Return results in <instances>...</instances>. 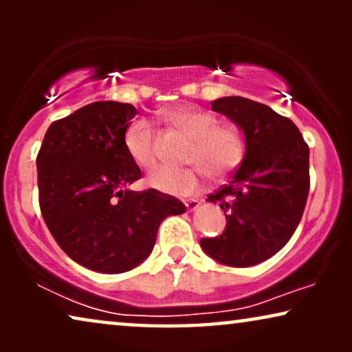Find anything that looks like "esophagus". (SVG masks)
<instances>
[{
  "instance_id": "obj_1",
  "label": "esophagus",
  "mask_w": 352,
  "mask_h": 352,
  "mask_svg": "<svg viewBox=\"0 0 352 352\" xmlns=\"http://www.w3.org/2000/svg\"><path fill=\"white\" fill-rule=\"evenodd\" d=\"M184 205H186V210L187 211H192V210H195L197 206L200 205V201H197V200H186Z\"/></svg>"
}]
</instances>
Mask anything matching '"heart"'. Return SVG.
<instances>
[{"mask_svg": "<svg viewBox=\"0 0 352 352\" xmlns=\"http://www.w3.org/2000/svg\"><path fill=\"white\" fill-rule=\"evenodd\" d=\"M165 118L192 141L187 165L199 166L210 179L219 181L234 173L243 162L245 139L234 126H221L219 118L194 105H177L165 112ZM123 144L133 163L151 170L157 162L155 129L146 120L126 128ZM200 170L158 168L147 177V184L168 195L189 197L201 189Z\"/></svg>", "mask_w": 352, "mask_h": 352, "instance_id": "heart-1", "label": "heart"}]
</instances>
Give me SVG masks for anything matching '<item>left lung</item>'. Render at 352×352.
I'll return each instance as SVG.
<instances>
[{
  "mask_svg": "<svg viewBox=\"0 0 352 352\" xmlns=\"http://www.w3.org/2000/svg\"><path fill=\"white\" fill-rule=\"evenodd\" d=\"M211 110L245 138V157L228 186L208 197L226 214V229L200 247L214 261L250 267L285 247L309 194V147L296 124L267 105L240 96L219 98Z\"/></svg>",
  "mask_w": 352,
  "mask_h": 352,
  "instance_id": "8db88e82",
  "label": "left lung"
}]
</instances>
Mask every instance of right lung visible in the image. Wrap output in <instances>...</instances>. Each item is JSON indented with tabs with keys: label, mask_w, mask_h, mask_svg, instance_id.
<instances>
[{
	"label": "right lung",
	"mask_w": 352,
	"mask_h": 352,
	"mask_svg": "<svg viewBox=\"0 0 352 352\" xmlns=\"http://www.w3.org/2000/svg\"><path fill=\"white\" fill-rule=\"evenodd\" d=\"M138 110L100 100L47 128L36 157L43 219L75 263L102 274L139 266L162 221L186 206L158 190L128 189L141 177L123 144Z\"/></svg>",
	"instance_id": "obj_1"
}]
</instances>
